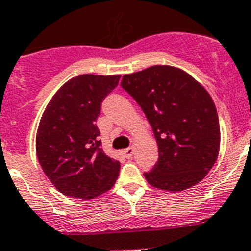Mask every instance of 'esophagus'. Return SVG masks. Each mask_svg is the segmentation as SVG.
Wrapping results in <instances>:
<instances>
[{
    "mask_svg": "<svg viewBox=\"0 0 251 251\" xmlns=\"http://www.w3.org/2000/svg\"><path fill=\"white\" fill-rule=\"evenodd\" d=\"M123 153L126 158H131L133 155V153H135V148L128 147V148H126V150H124Z\"/></svg>",
    "mask_w": 251,
    "mask_h": 251,
    "instance_id": "1",
    "label": "esophagus"
}]
</instances>
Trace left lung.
I'll use <instances>...</instances> for the list:
<instances>
[{"mask_svg":"<svg viewBox=\"0 0 251 251\" xmlns=\"http://www.w3.org/2000/svg\"><path fill=\"white\" fill-rule=\"evenodd\" d=\"M121 87L142 108L157 140L159 158L145 173L148 184L172 193L195 186L220 153V121L208 92L168 65L124 75Z\"/></svg>","mask_w":251,"mask_h":251,"instance_id":"8db88e82","label":"left lung"}]
</instances>
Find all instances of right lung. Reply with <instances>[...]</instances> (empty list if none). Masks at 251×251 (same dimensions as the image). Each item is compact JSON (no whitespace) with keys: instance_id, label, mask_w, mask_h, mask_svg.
<instances>
[{"instance_id":"right-lung-1","label":"right lung","mask_w":251,"mask_h":251,"mask_svg":"<svg viewBox=\"0 0 251 251\" xmlns=\"http://www.w3.org/2000/svg\"><path fill=\"white\" fill-rule=\"evenodd\" d=\"M120 75H81L62 84L46 105L35 148L51 184L75 199L91 200L110 190L120 162L104 153L96 121L103 99L118 86Z\"/></svg>"}]
</instances>
